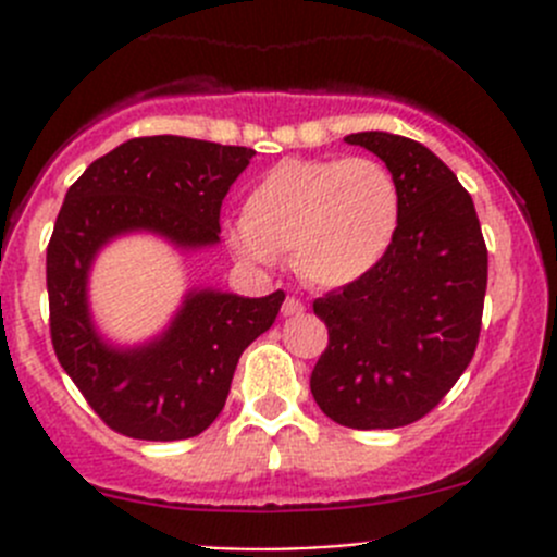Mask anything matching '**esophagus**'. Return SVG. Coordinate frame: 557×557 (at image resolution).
Here are the masks:
<instances>
[{
	"instance_id": "obj_1",
	"label": "esophagus",
	"mask_w": 557,
	"mask_h": 557,
	"mask_svg": "<svg viewBox=\"0 0 557 557\" xmlns=\"http://www.w3.org/2000/svg\"><path fill=\"white\" fill-rule=\"evenodd\" d=\"M305 312V305H301L299 299H294V296H288V299L283 301V314L285 318H296V314Z\"/></svg>"
}]
</instances>
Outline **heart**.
Returning a JSON list of instances; mask_svg holds the SVG:
<instances>
[{"mask_svg": "<svg viewBox=\"0 0 557 557\" xmlns=\"http://www.w3.org/2000/svg\"><path fill=\"white\" fill-rule=\"evenodd\" d=\"M398 221L401 190L383 161L285 159L250 185L226 234L245 261L272 267L290 250L307 283L342 288L383 263Z\"/></svg>", "mask_w": 557, "mask_h": 557, "instance_id": "heart-1", "label": "heart"}]
</instances>
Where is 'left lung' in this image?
I'll use <instances>...</instances> for the list:
<instances>
[{
    "instance_id": "8db88e82",
    "label": "left lung",
    "mask_w": 557,
    "mask_h": 557,
    "mask_svg": "<svg viewBox=\"0 0 557 557\" xmlns=\"http://www.w3.org/2000/svg\"><path fill=\"white\" fill-rule=\"evenodd\" d=\"M345 143L385 161L401 190V221L374 272L314 299L329 347L310 391L334 423L398 429L429 414L474 356L487 247L471 196L425 145L387 132Z\"/></svg>"
}]
</instances>
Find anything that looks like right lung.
<instances>
[{
	"mask_svg": "<svg viewBox=\"0 0 557 557\" xmlns=\"http://www.w3.org/2000/svg\"><path fill=\"white\" fill-rule=\"evenodd\" d=\"M256 150L205 139L137 137L94 161L66 190L48 245L53 350L94 412L117 434L190 440L221 414L239 356L272 329L285 294L188 288L170 323L115 342L91 312V272L115 239L150 234L180 256L221 243V205Z\"/></svg>",
	"mask_w": 557,
	"mask_h": 557,
	"instance_id": "right-lung-1",
	"label": "right lung"
}]
</instances>
